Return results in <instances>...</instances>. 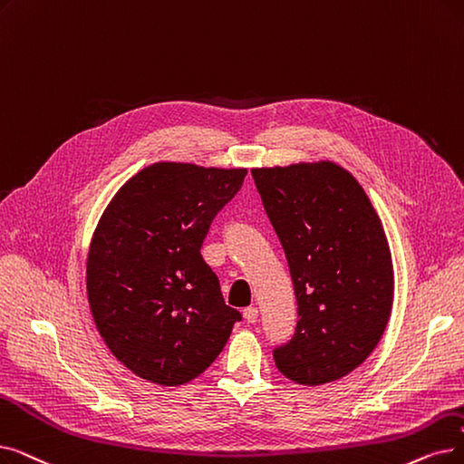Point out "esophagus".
Wrapping results in <instances>:
<instances>
[{
  "mask_svg": "<svg viewBox=\"0 0 464 464\" xmlns=\"http://www.w3.org/2000/svg\"><path fill=\"white\" fill-rule=\"evenodd\" d=\"M243 316L245 320L248 322V324H254V322H257V309L256 307H248L243 311Z\"/></svg>",
  "mask_w": 464,
  "mask_h": 464,
  "instance_id": "obj_1",
  "label": "esophagus"
}]
</instances>
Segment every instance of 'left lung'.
I'll return each instance as SVG.
<instances>
[{
    "label": "left lung",
    "mask_w": 464,
    "mask_h": 464,
    "mask_svg": "<svg viewBox=\"0 0 464 464\" xmlns=\"http://www.w3.org/2000/svg\"><path fill=\"white\" fill-rule=\"evenodd\" d=\"M252 178L285 248L297 299L282 375L307 387L351 373L377 347L394 297L391 246L370 197L334 160L256 167Z\"/></svg>",
    "instance_id": "8db88e82"
}]
</instances>
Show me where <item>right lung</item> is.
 <instances>
[{
	"instance_id": "add662e5",
	"label": "right lung",
	"mask_w": 464,
	"mask_h": 464,
	"mask_svg": "<svg viewBox=\"0 0 464 464\" xmlns=\"http://www.w3.org/2000/svg\"><path fill=\"white\" fill-rule=\"evenodd\" d=\"M245 176L160 160L127 179L100 216L87 254L89 307L134 375L178 387L224 351L240 313L226 305L200 245Z\"/></svg>"
}]
</instances>
